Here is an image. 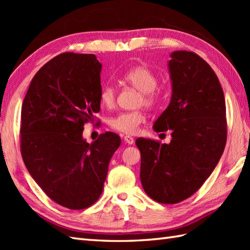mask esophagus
I'll use <instances>...</instances> for the list:
<instances>
[{
  "label": "esophagus",
  "instance_id": "esophagus-1",
  "mask_svg": "<svg viewBox=\"0 0 250 250\" xmlns=\"http://www.w3.org/2000/svg\"><path fill=\"white\" fill-rule=\"evenodd\" d=\"M124 141H125V143H126V144H129V145H132L134 143V139L132 136H129V135H125V136H124Z\"/></svg>",
  "mask_w": 250,
  "mask_h": 250
}]
</instances>
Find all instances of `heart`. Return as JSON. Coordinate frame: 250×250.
I'll return each mask as SVG.
<instances>
[{
  "label": "heart",
  "instance_id": "heart-1",
  "mask_svg": "<svg viewBox=\"0 0 250 250\" xmlns=\"http://www.w3.org/2000/svg\"><path fill=\"white\" fill-rule=\"evenodd\" d=\"M124 81L132 87L141 91V104L146 106H155L161 99V94L157 90L158 76L157 74L144 65L131 67L124 74ZM100 102L104 107L111 108L116 102V88L113 84H104L100 91ZM146 116L142 110L122 111L108 120V125L113 130L122 134H135L140 125L145 121Z\"/></svg>",
  "mask_w": 250,
  "mask_h": 250
}]
</instances>
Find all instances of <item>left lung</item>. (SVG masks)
<instances>
[{"instance_id": "left-lung-1", "label": "left lung", "mask_w": 250, "mask_h": 250, "mask_svg": "<svg viewBox=\"0 0 250 250\" xmlns=\"http://www.w3.org/2000/svg\"><path fill=\"white\" fill-rule=\"evenodd\" d=\"M171 57L172 99L153 130H171L172 141L135 142L143 188L162 204L179 203L202 187L220 160L228 130L224 90L213 68L192 51H174Z\"/></svg>"}]
</instances>
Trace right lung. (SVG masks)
Instances as JSON below:
<instances>
[{
    "instance_id": "obj_1",
    "label": "right lung",
    "mask_w": 250,
    "mask_h": 250,
    "mask_svg": "<svg viewBox=\"0 0 250 250\" xmlns=\"http://www.w3.org/2000/svg\"><path fill=\"white\" fill-rule=\"evenodd\" d=\"M97 57L63 54L40 68L21 108L20 150L29 173L57 204L91 206L102 194L108 164L121 140L113 132L89 144L83 125L100 110Z\"/></svg>"
}]
</instances>
